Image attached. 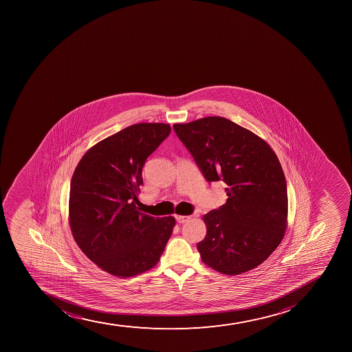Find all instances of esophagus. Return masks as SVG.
Wrapping results in <instances>:
<instances>
[{"label": "esophagus", "instance_id": "esophagus-1", "mask_svg": "<svg viewBox=\"0 0 352 352\" xmlns=\"http://www.w3.org/2000/svg\"><path fill=\"white\" fill-rule=\"evenodd\" d=\"M190 218H192V217H189V216H177V217H175V219H177V221H178L179 223H187V221H189V220H190Z\"/></svg>", "mask_w": 352, "mask_h": 352}]
</instances>
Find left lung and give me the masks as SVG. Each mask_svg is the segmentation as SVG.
I'll return each mask as SVG.
<instances>
[{
    "mask_svg": "<svg viewBox=\"0 0 352 352\" xmlns=\"http://www.w3.org/2000/svg\"><path fill=\"white\" fill-rule=\"evenodd\" d=\"M206 182L227 185V201L203 217V263L226 275L257 267L285 236L288 196L285 173L267 142L223 117L174 124Z\"/></svg>",
    "mask_w": 352,
    "mask_h": 352,
    "instance_id": "8db88e82",
    "label": "left lung"
}]
</instances>
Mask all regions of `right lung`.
<instances>
[{
  "label": "right lung",
  "mask_w": 352,
  "mask_h": 352,
  "mask_svg": "<svg viewBox=\"0 0 352 352\" xmlns=\"http://www.w3.org/2000/svg\"><path fill=\"white\" fill-rule=\"evenodd\" d=\"M170 133L162 122L129 126L91 146L74 170L71 232L81 251L115 276L153 268L175 226L173 217L141 212L138 199L143 165Z\"/></svg>",
  "instance_id": "obj_1"
}]
</instances>
